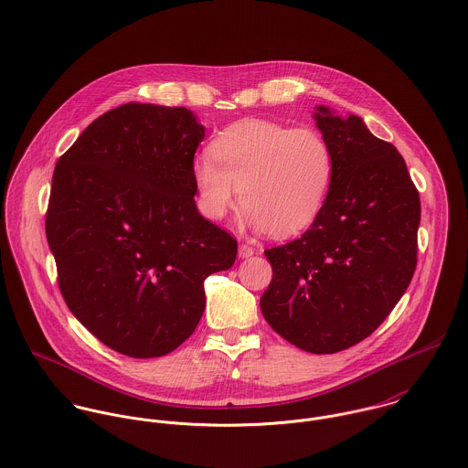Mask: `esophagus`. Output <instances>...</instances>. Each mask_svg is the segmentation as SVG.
<instances>
[{
    "label": "esophagus",
    "instance_id": "1",
    "mask_svg": "<svg viewBox=\"0 0 468 468\" xmlns=\"http://www.w3.org/2000/svg\"><path fill=\"white\" fill-rule=\"evenodd\" d=\"M238 252H239V258H243V260L254 256V249H252L250 245H247V243H241L239 249H238Z\"/></svg>",
    "mask_w": 468,
    "mask_h": 468
}]
</instances>
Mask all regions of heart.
I'll return each mask as SVG.
<instances>
[{
	"mask_svg": "<svg viewBox=\"0 0 468 468\" xmlns=\"http://www.w3.org/2000/svg\"><path fill=\"white\" fill-rule=\"evenodd\" d=\"M328 140L314 128L245 119L210 142L193 162L200 212L221 219L241 193L245 221L275 238L306 230L321 214L334 180Z\"/></svg>",
	"mask_w": 468,
	"mask_h": 468,
	"instance_id": "1",
	"label": "heart"
}]
</instances>
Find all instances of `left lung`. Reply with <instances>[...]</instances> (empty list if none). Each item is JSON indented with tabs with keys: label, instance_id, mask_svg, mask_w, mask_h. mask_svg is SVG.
I'll return each instance as SVG.
<instances>
[{
	"label": "left lung",
	"instance_id": "1",
	"mask_svg": "<svg viewBox=\"0 0 468 468\" xmlns=\"http://www.w3.org/2000/svg\"><path fill=\"white\" fill-rule=\"evenodd\" d=\"M332 145L334 180L312 227L265 250L271 281L261 312L290 344L328 355L373 334L416 270L420 195L399 149L356 115L314 113Z\"/></svg>",
	"mask_w": 468,
	"mask_h": 468
}]
</instances>
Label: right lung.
I'll return each instance as SVG.
<instances>
[{
	"label": "right lung",
	"mask_w": 468,
	"mask_h": 468,
	"mask_svg": "<svg viewBox=\"0 0 468 468\" xmlns=\"http://www.w3.org/2000/svg\"><path fill=\"white\" fill-rule=\"evenodd\" d=\"M205 128L187 108L122 104L58 160L47 239L69 312L108 347L176 349L205 310L203 281L236 261V239L195 203Z\"/></svg>",
	"instance_id": "obj_1"
}]
</instances>
